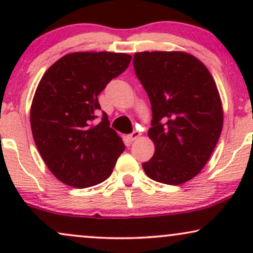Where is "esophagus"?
<instances>
[{"mask_svg": "<svg viewBox=\"0 0 253 253\" xmlns=\"http://www.w3.org/2000/svg\"><path fill=\"white\" fill-rule=\"evenodd\" d=\"M140 135H141L140 132H138V130H133V132L128 135V139L130 141H133V140H135V139H138Z\"/></svg>", "mask_w": 253, "mask_h": 253, "instance_id": "1", "label": "esophagus"}]
</instances>
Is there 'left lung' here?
<instances>
[{
    "instance_id": "left-lung-1",
    "label": "left lung",
    "mask_w": 253,
    "mask_h": 253,
    "mask_svg": "<svg viewBox=\"0 0 253 253\" xmlns=\"http://www.w3.org/2000/svg\"><path fill=\"white\" fill-rule=\"evenodd\" d=\"M133 66L152 109L149 136L156 150L143 169L153 181L182 184L202 170L221 134L216 84L208 69L184 52H139Z\"/></svg>"
}]
</instances>
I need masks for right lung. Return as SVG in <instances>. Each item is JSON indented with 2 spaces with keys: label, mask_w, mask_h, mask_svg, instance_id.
I'll use <instances>...</instances> for the list:
<instances>
[{
  "label": "right lung",
  "mask_w": 253,
  "mask_h": 253,
  "mask_svg": "<svg viewBox=\"0 0 253 253\" xmlns=\"http://www.w3.org/2000/svg\"><path fill=\"white\" fill-rule=\"evenodd\" d=\"M132 57L113 52H75L43 74L31 107V127L43 162L59 181L88 188L112 175L123 139L109 127L98 94L126 70Z\"/></svg>",
  "instance_id": "right-lung-1"
}]
</instances>
